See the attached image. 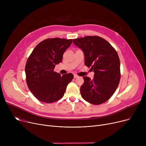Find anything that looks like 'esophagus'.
<instances>
[{
  "instance_id": "obj_1",
  "label": "esophagus",
  "mask_w": 146,
  "mask_h": 146,
  "mask_svg": "<svg viewBox=\"0 0 146 146\" xmlns=\"http://www.w3.org/2000/svg\"><path fill=\"white\" fill-rule=\"evenodd\" d=\"M79 76L77 74H74V78L76 79V78H78Z\"/></svg>"
}]
</instances>
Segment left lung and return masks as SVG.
<instances>
[{
	"label": "left lung",
	"instance_id": "8db88e82",
	"mask_svg": "<svg viewBox=\"0 0 146 146\" xmlns=\"http://www.w3.org/2000/svg\"><path fill=\"white\" fill-rule=\"evenodd\" d=\"M73 42L82 50L85 65L95 73L92 80L83 77L80 87L82 98L96 105L105 102L115 92L120 80V61L116 50L98 36L76 38Z\"/></svg>",
	"mask_w": 146,
	"mask_h": 146
}]
</instances>
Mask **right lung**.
<instances>
[{
    "label": "right lung",
    "mask_w": 146,
    "mask_h": 146,
    "mask_svg": "<svg viewBox=\"0 0 146 146\" xmlns=\"http://www.w3.org/2000/svg\"><path fill=\"white\" fill-rule=\"evenodd\" d=\"M72 40L48 38L38 44L28 57L25 66L26 81L29 90L38 100L54 102L62 98L73 74L61 76L54 71Z\"/></svg>",
    "instance_id": "obj_1"
}]
</instances>
